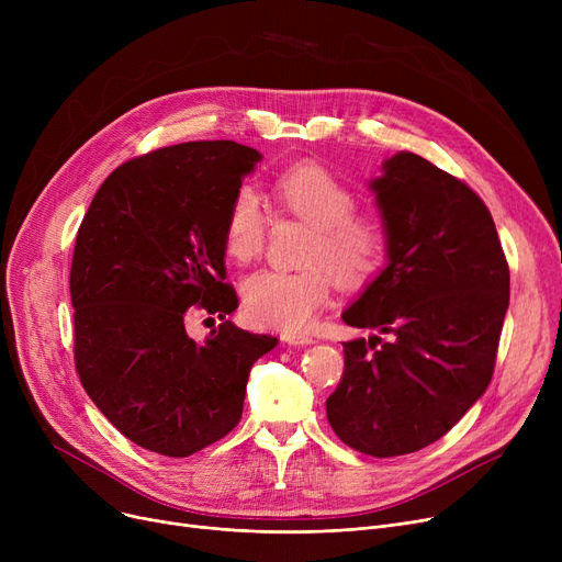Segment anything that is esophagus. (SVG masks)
I'll list each match as a JSON object with an SVG mask.
<instances>
[{
	"label": "esophagus",
	"mask_w": 562,
	"mask_h": 562,
	"mask_svg": "<svg viewBox=\"0 0 562 562\" xmlns=\"http://www.w3.org/2000/svg\"><path fill=\"white\" fill-rule=\"evenodd\" d=\"M284 341L291 344V346H310L314 339H312V335H307V333H286V335H284Z\"/></svg>",
	"instance_id": "obj_1"
}]
</instances>
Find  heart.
Instances as JSON below:
<instances>
[{"label": "heart", "instance_id": "b5f03b06", "mask_svg": "<svg viewBox=\"0 0 562 562\" xmlns=\"http://www.w3.org/2000/svg\"><path fill=\"white\" fill-rule=\"evenodd\" d=\"M273 198L282 210L312 223L303 269H261L241 284L244 307L257 326L303 330L328 303L333 278L326 261L346 284H362L380 271L387 257V232L375 216L358 214L356 193L318 164H299L280 172ZM266 236L259 193L244 184L234 191L223 225V250L236 263L252 261Z\"/></svg>", "mask_w": 562, "mask_h": 562}]
</instances>
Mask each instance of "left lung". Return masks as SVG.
<instances>
[{
	"label": "left lung",
	"mask_w": 562,
	"mask_h": 562,
	"mask_svg": "<svg viewBox=\"0 0 562 562\" xmlns=\"http://www.w3.org/2000/svg\"><path fill=\"white\" fill-rule=\"evenodd\" d=\"M369 189L387 263L341 314L373 335L344 341L326 412L344 445L394 458L447 435L485 394L510 271L483 200L424 157L396 153Z\"/></svg>",
	"instance_id": "left-lung-1"
}]
</instances>
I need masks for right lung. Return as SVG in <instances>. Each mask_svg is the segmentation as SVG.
I'll return each instance as SVG.
<instances>
[{"label":"right lung","mask_w":562,"mask_h":562,"mask_svg":"<svg viewBox=\"0 0 562 562\" xmlns=\"http://www.w3.org/2000/svg\"><path fill=\"white\" fill-rule=\"evenodd\" d=\"M261 155L234 140L161 147L115 168L79 225L70 269L75 364L102 415L134 445L187 458L241 419L252 364L278 337L225 321L227 204ZM198 304L224 323L186 335Z\"/></svg>","instance_id":"obj_1"}]
</instances>
